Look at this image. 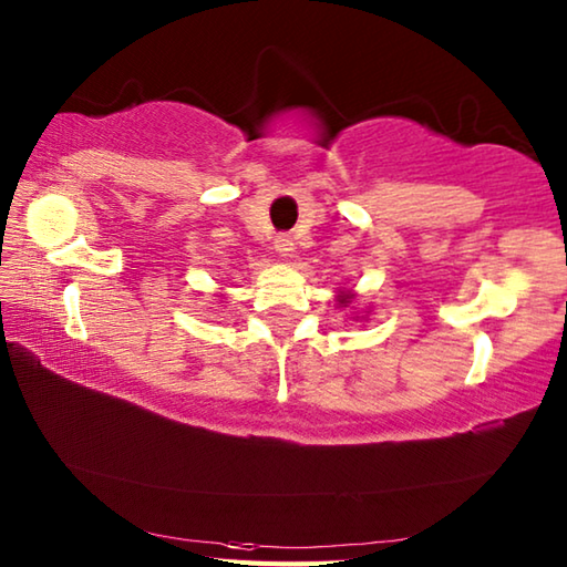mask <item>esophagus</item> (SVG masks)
Listing matches in <instances>:
<instances>
[{"mask_svg": "<svg viewBox=\"0 0 567 567\" xmlns=\"http://www.w3.org/2000/svg\"><path fill=\"white\" fill-rule=\"evenodd\" d=\"M275 250L280 252L282 257L290 255L295 250V243H292L290 235H277V238H275Z\"/></svg>", "mask_w": 567, "mask_h": 567, "instance_id": "34e87169", "label": "esophagus"}]
</instances>
